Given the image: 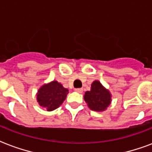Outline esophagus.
Wrapping results in <instances>:
<instances>
[{"label":"esophagus","instance_id":"obj_1","mask_svg":"<svg viewBox=\"0 0 152 152\" xmlns=\"http://www.w3.org/2000/svg\"><path fill=\"white\" fill-rule=\"evenodd\" d=\"M75 90L76 91V92L80 93V94H82V93L83 92V89H82V88H77V89H75Z\"/></svg>","mask_w":152,"mask_h":152}]
</instances>
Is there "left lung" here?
Here are the masks:
<instances>
[{
	"label": "left lung",
	"mask_w": 152,
	"mask_h": 152,
	"mask_svg": "<svg viewBox=\"0 0 152 152\" xmlns=\"http://www.w3.org/2000/svg\"><path fill=\"white\" fill-rule=\"evenodd\" d=\"M111 94L99 81H94L89 91L85 93L84 99L90 109L96 112H102L111 103Z\"/></svg>",
	"instance_id": "obj_1"
}]
</instances>
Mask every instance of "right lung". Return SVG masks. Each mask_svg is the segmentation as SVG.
Masks as SVG:
<instances>
[{
	"label": "right lung",
	"mask_w": 152,
	"mask_h": 152,
	"mask_svg": "<svg viewBox=\"0 0 152 152\" xmlns=\"http://www.w3.org/2000/svg\"><path fill=\"white\" fill-rule=\"evenodd\" d=\"M67 89L57 81L44 84L37 93V102L39 104L47 109L53 111L63 104L68 94Z\"/></svg>",
	"instance_id": "obj_1"
}]
</instances>
